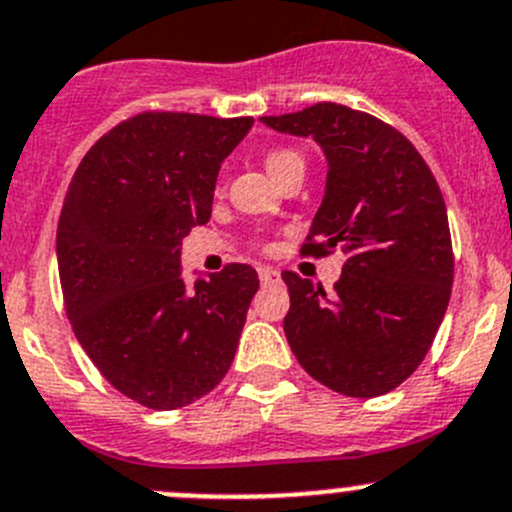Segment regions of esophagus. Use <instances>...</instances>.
Listing matches in <instances>:
<instances>
[{"mask_svg": "<svg viewBox=\"0 0 512 512\" xmlns=\"http://www.w3.org/2000/svg\"><path fill=\"white\" fill-rule=\"evenodd\" d=\"M258 278H261L263 286H273V283L281 281V273H278L276 268H271V266H261V268H258Z\"/></svg>", "mask_w": 512, "mask_h": 512, "instance_id": "esophagus-1", "label": "esophagus"}]
</instances>
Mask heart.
<instances>
[{
  "label": "heart",
  "mask_w": 512,
  "mask_h": 512,
  "mask_svg": "<svg viewBox=\"0 0 512 512\" xmlns=\"http://www.w3.org/2000/svg\"><path fill=\"white\" fill-rule=\"evenodd\" d=\"M263 166L281 184L283 176H288L296 169H303L306 164H303V156L296 149H291V146H271V149L263 151Z\"/></svg>",
  "instance_id": "1"
}]
</instances>
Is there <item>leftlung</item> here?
Here are the masks:
<instances>
[{"label": "left lung", "mask_w": 512, "mask_h": 512, "mask_svg": "<svg viewBox=\"0 0 512 512\" xmlns=\"http://www.w3.org/2000/svg\"><path fill=\"white\" fill-rule=\"evenodd\" d=\"M261 121L326 151V196L301 254H346L331 296L281 273L288 346L331 391L383 396L421 366L450 301L455 263L438 181L396 126L366 111L318 101Z\"/></svg>", "instance_id": "obj_1"}]
</instances>
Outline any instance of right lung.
<instances>
[{"label": "right lung", "instance_id": "add662e5", "mask_svg": "<svg viewBox=\"0 0 512 512\" xmlns=\"http://www.w3.org/2000/svg\"><path fill=\"white\" fill-rule=\"evenodd\" d=\"M254 119L141 111L77 166L57 229L74 336L131 401L176 411L214 391L239 348L256 268L229 263L186 288L181 239L211 219L219 166Z\"/></svg>", "mask_w": 512, "mask_h": 512}]
</instances>
